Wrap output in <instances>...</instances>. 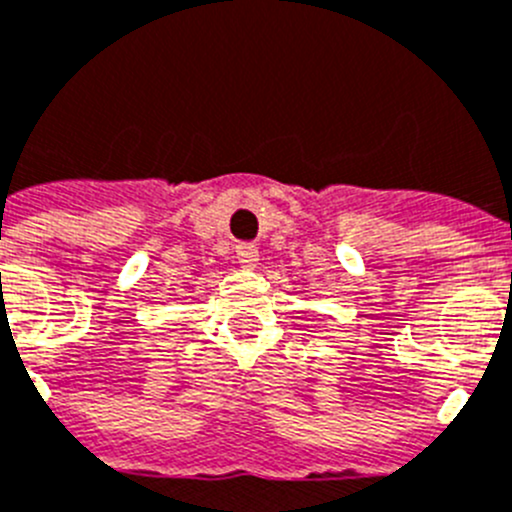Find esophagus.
<instances>
[{
    "label": "esophagus",
    "mask_w": 512,
    "mask_h": 512,
    "mask_svg": "<svg viewBox=\"0 0 512 512\" xmlns=\"http://www.w3.org/2000/svg\"><path fill=\"white\" fill-rule=\"evenodd\" d=\"M236 256L241 266H253L259 261V248H256V243H238Z\"/></svg>",
    "instance_id": "obj_1"
}]
</instances>
